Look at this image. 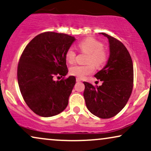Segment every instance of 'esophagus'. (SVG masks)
Here are the masks:
<instances>
[{"label":"esophagus","mask_w":151,"mask_h":151,"mask_svg":"<svg viewBox=\"0 0 151 151\" xmlns=\"http://www.w3.org/2000/svg\"><path fill=\"white\" fill-rule=\"evenodd\" d=\"M76 81H77V82H79V81H81V79H80V78L77 77V79H76Z\"/></svg>","instance_id":"esophagus-1"}]
</instances>
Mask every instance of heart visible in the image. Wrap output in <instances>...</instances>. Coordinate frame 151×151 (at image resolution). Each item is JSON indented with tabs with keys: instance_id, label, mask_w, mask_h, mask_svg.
<instances>
[{
	"instance_id": "b5f03b06",
	"label": "heart",
	"mask_w": 151,
	"mask_h": 151,
	"mask_svg": "<svg viewBox=\"0 0 151 151\" xmlns=\"http://www.w3.org/2000/svg\"><path fill=\"white\" fill-rule=\"evenodd\" d=\"M101 42L92 37L86 38L78 43L80 51L87 53L86 65H75L70 68V74L79 78H84L93 73L94 66L101 68L105 65L108 60V53L104 50ZM75 50L73 47L68 48L65 52V59L69 63H73L76 59Z\"/></svg>"
}]
</instances>
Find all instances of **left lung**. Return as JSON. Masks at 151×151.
Segmentation results:
<instances>
[{"label":"left lung","instance_id":"left-lung-1","mask_svg":"<svg viewBox=\"0 0 151 151\" xmlns=\"http://www.w3.org/2000/svg\"><path fill=\"white\" fill-rule=\"evenodd\" d=\"M108 39L110 57L108 63L94 77L102 81L94 86L84 81L83 96L88 110L98 117L108 119L124 108L133 88V64L125 45L115 38L101 33Z\"/></svg>","mask_w":151,"mask_h":151}]
</instances>
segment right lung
Segmentation results:
<instances>
[{
  "mask_svg": "<svg viewBox=\"0 0 151 151\" xmlns=\"http://www.w3.org/2000/svg\"><path fill=\"white\" fill-rule=\"evenodd\" d=\"M74 37L45 32L27 44L20 57L17 79L24 101L38 115L49 117L63 111L76 83L70 76L55 81L53 78L68 73L65 52Z\"/></svg>",
  "mask_w": 151,
  "mask_h": 151,
  "instance_id": "right-lung-1",
  "label": "right lung"
}]
</instances>
